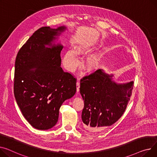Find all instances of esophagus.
<instances>
[{
	"mask_svg": "<svg viewBox=\"0 0 157 157\" xmlns=\"http://www.w3.org/2000/svg\"><path fill=\"white\" fill-rule=\"evenodd\" d=\"M76 91L78 93L79 91V79H78V81L76 82Z\"/></svg>",
	"mask_w": 157,
	"mask_h": 157,
	"instance_id": "1",
	"label": "esophagus"
}]
</instances>
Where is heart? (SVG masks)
Returning <instances> with one entry per match:
<instances>
[{"label": "heart", "instance_id": "obj_1", "mask_svg": "<svg viewBox=\"0 0 157 157\" xmlns=\"http://www.w3.org/2000/svg\"><path fill=\"white\" fill-rule=\"evenodd\" d=\"M91 48L86 44H80L75 48V50H69L63 57V65L69 72H73L79 64V56L89 54ZM100 60V53H95L87 57L83 61L82 67L87 71H93L97 69Z\"/></svg>", "mask_w": 157, "mask_h": 157}]
</instances>
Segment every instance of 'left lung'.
Here are the masks:
<instances>
[{
    "label": "left lung",
    "mask_w": 157,
    "mask_h": 157,
    "mask_svg": "<svg viewBox=\"0 0 157 157\" xmlns=\"http://www.w3.org/2000/svg\"><path fill=\"white\" fill-rule=\"evenodd\" d=\"M98 69L81 79L80 93L84 100L81 118L83 127L97 132L117 121L126 109L134 82L117 83Z\"/></svg>",
    "instance_id": "1"
}]
</instances>
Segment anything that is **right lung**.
Instances as JSON below:
<instances>
[{
  "label": "right lung",
  "instance_id": "1",
  "mask_svg": "<svg viewBox=\"0 0 157 157\" xmlns=\"http://www.w3.org/2000/svg\"><path fill=\"white\" fill-rule=\"evenodd\" d=\"M64 26L39 28L19 50L15 62L14 93L21 111L35 129L53 128L63 102L76 91V79L60 67Z\"/></svg>",
  "mask_w": 157,
  "mask_h": 157
}]
</instances>
